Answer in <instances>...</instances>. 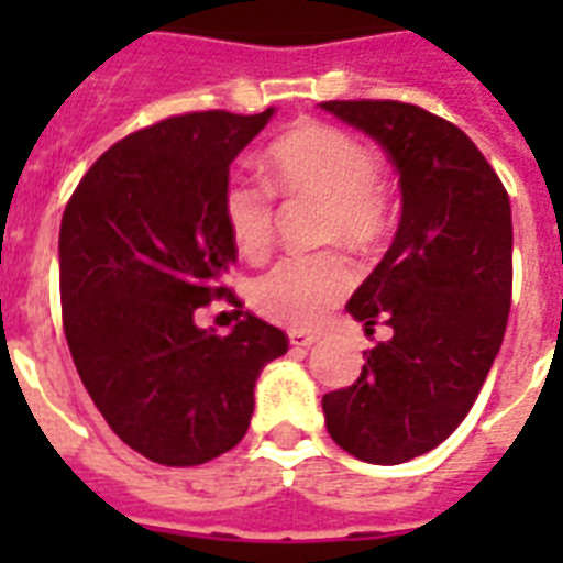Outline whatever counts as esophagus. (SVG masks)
<instances>
[{"mask_svg": "<svg viewBox=\"0 0 563 563\" xmlns=\"http://www.w3.org/2000/svg\"><path fill=\"white\" fill-rule=\"evenodd\" d=\"M318 342V335L303 333V330H289V344L291 347H312Z\"/></svg>", "mask_w": 563, "mask_h": 563, "instance_id": "34e87169", "label": "esophagus"}]
</instances>
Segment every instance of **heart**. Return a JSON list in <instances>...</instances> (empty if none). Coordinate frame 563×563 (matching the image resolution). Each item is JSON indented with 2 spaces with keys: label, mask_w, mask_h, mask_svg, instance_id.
<instances>
[{
  "label": "heart",
  "mask_w": 563,
  "mask_h": 563,
  "mask_svg": "<svg viewBox=\"0 0 563 563\" xmlns=\"http://www.w3.org/2000/svg\"><path fill=\"white\" fill-rule=\"evenodd\" d=\"M265 180L274 192L324 203L321 239L368 247L391 224V203L368 145L333 125L307 122L265 152ZM221 219L245 260L268 254L274 239L272 198L260 184L230 178L221 189ZM353 268L339 251L286 256L251 283L260 316L295 330H312L351 291Z\"/></svg>",
  "instance_id": "b5f03b06"
}]
</instances>
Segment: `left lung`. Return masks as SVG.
I'll list each match as a JSON object with an SVG mask.
<instances>
[{
  "mask_svg": "<svg viewBox=\"0 0 563 563\" xmlns=\"http://www.w3.org/2000/svg\"><path fill=\"white\" fill-rule=\"evenodd\" d=\"M321 110L383 145L400 175L391 247L347 312L391 339L365 351L360 379L324 394L327 432L368 464L435 450L471 411L511 309V203L453 122L402 101H324Z\"/></svg>",
  "mask_w": 563,
  "mask_h": 563,
  "instance_id": "left-lung-1",
  "label": "left lung"
}]
</instances>
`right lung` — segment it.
Instances as JSON below:
<instances>
[{
    "instance_id": "obj_1",
    "label": "right lung",
    "mask_w": 563,
    "mask_h": 563,
    "mask_svg": "<svg viewBox=\"0 0 563 563\" xmlns=\"http://www.w3.org/2000/svg\"><path fill=\"white\" fill-rule=\"evenodd\" d=\"M274 108L163 119L101 154L60 221L64 333L84 388L131 450L166 467L228 453L254 415L256 376L289 351L251 312L228 335L195 324L236 263L221 219L230 163Z\"/></svg>"
}]
</instances>
